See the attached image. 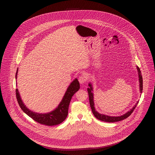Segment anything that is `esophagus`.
Instances as JSON below:
<instances>
[{
  "label": "esophagus",
  "instance_id": "obj_1",
  "mask_svg": "<svg viewBox=\"0 0 155 155\" xmlns=\"http://www.w3.org/2000/svg\"><path fill=\"white\" fill-rule=\"evenodd\" d=\"M78 81H79L80 84H84V83L87 81V78H86L85 76L81 75V76H80V77L78 78Z\"/></svg>",
  "mask_w": 155,
  "mask_h": 155
}]
</instances>
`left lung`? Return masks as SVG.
<instances>
[{
	"label": "left lung",
	"instance_id": "obj_1",
	"mask_svg": "<svg viewBox=\"0 0 155 155\" xmlns=\"http://www.w3.org/2000/svg\"><path fill=\"white\" fill-rule=\"evenodd\" d=\"M137 67V70L138 71V74H139V80H140V93L142 91L143 89V80H142V76L141 74V71H140V69L138 67ZM89 88L87 89H88V92L89 99V103H90V106L91 108V110L92 111V113L94 115V116L96 117L97 119L101 120V121H103L104 122H108V123H114V122H117L119 121H121L123 120H124L125 118H127L128 117H129L131 113H133V111L135 109V108L136 107L137 104L138 103V102L135 104V106L133 107V109L130 111H128L127 113L124 114L123 116H118V117H111V116H106L104 114H100L97 111L95 110V107H94V95H93V93L92 92V91H93L92 89V85L91 84H89Z\"/></svg>",
	"mask_w": 155,
	"mask_h": 155
}]
</instances>
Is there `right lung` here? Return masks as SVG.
Listing matches in <instances>:
<instances>
[{
	"mask_svg": "<svg viewBox=\"0 0 155 155\" xmlns=\"http://www.w3.org/2000/svg\"><path fill=\"white\" fill-rule=\"evenodd\" d=\"M17 71L18 68L15 74L16 79L17 76ZM80 88V83L78 80H74L68 87L65 95L59 104L58 107L54 110L46 114H39L30 110L22 102L17 88L15 89V94L17 102L21 109L24 113H25L31 118H32L34 120L39 124L47 126H52L58 125L65 120L68 115V106L72 96L74 95L76 92L79 90Z\"/></svg>",
	"mask_w": 155,
	"mask_h": 155,
	"instance_id": "1",
	"label": "right lung"
}]
</instances>
